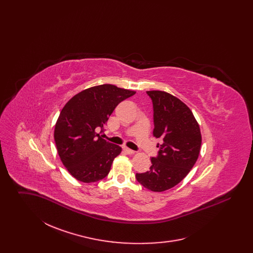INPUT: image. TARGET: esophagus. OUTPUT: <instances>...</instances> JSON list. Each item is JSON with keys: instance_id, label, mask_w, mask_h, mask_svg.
<instances>
[{"instance_id": "1", "label": "esophagus", "mask_w": 253, "mask_h": 253, "mask_svg": "<svg viewBox=\"0 0 253 253\" xmlns=\"http://www.w3.org/2000/svg\"><path fill=\"white\" fill-rule=\"evenodd\" d=\"M123 151H124V153H126L127 155H133V154H134V151H132V150L127 148V147H124V148H123Z\"/></svg>"}]
</instances>
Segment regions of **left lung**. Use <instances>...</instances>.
I'll list each match as a JSON object with an SVG mask.
<instances>
[{
    "instance_id": "left-lung-1",
    "label": "left lung",
    "mask_w": 253,
    "mask_h": 253,
    "mask_svg": "<svg viewBox=\"0 0 253 253\" xmlns=\"http://www.w3.org/2000/svg\"><path fill=\"white\" fill-rule=\"evenodd\" d=\"M154 107V132L162 138L150 170L135 178L152 192H164L183 180L195 164L202 142L193 112L179 98L164 91H147Z\"/></svg>"
}]
</instances>
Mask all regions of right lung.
Returning <instances> with one entry per match:
<instances>
[{"label":"right lung","mask_w":253,"mask_h":253,"mask_svg":"<svg viewBox=\"0 0 253 253\" xmlns=\"http://www.w3.org/2000/svg\"><path fill=\"white\" fill-rule=\"evenodd\" d=\"M134 91L116 85L90 87L75 95L60 111L54 138L64 167L77 180L92 183L108 175L121 147L109 143L97 131L122 100Z\"/></svg>","instance_id":"add662e5"}]
</instances>
